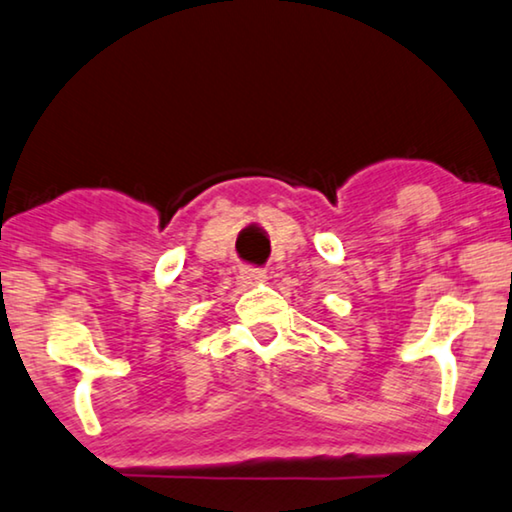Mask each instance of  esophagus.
<instances>
[{
  "mask_svg": "<svg viewBox=\"0 0 512 512\" xmlns=\"http://www.w3.org/2000/svg\"><path fill=\"white\" fill-rule=\"evenodd\" d=\"M241 280L246 285H259V283H264V280H266V271L255 269V266H243Z\"/></svg>",
  "mask_w": 512,
  "mask_h": 512,
  "instance_id": "obj_1",
  "label": "esophagus"
}]
</instances>
